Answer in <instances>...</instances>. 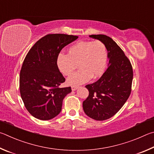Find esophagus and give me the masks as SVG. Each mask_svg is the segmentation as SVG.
<instances>
[{
  "mask_svg": "<svg viewBox=\"0 0 154 154\" xmlns=\"http://www.w3.org/2000/svg\"><path fill=\"white\" fill-rule=\"evenodd\" d=\"M78 88H79V87H78V86H73V87H72V91H75Z\"/></svg>",
  "mask_w": 154,
  "mask_h": 154,
  "instance_id": "34e87169",
  "label": "esophagus"
}]
</instances>
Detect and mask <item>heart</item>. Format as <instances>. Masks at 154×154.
Returning <instances> with one entry per match:
<instances>
[{"label":"heart","mask_w":154,"mask_h":154,"mask_svg":"<svg viewBox=\"0 0 154 154\" xmlns=\"http://www.w3.org/2000/svg\"><path fill=\"white\" fill-rule=\"evenodd\" d=\"M107 60V49L99 40L79 41L70 46L67 55L60 53L57 66L65 75H69L78 66L80 69L67 80L69 85L76 86L97 79L103 74Z\"/></svg>","instance_id":"b5f03b06"}]
</instances>
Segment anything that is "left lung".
I'll return each instance as SVG.
<instances>
[{"label": "left lung", "mask_w": 154, "mask_h": 154, "mask_svg": "<svg viewBox=\"0 0 154 154\" xmlns=\"http://www.w3.org/2000/svg\"><path fill=\"white\" fill-rule=\"evenodd\" d=\"M89 36L106 46L109 63L97 81L85 86L89 95L82 106L88 117L101 121L114 116L127 101L131 92L133 72L131 61L111 38L103 34Z\"/></svg>", "instance_id": "1"}]
</instances>
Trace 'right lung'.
<instances>
[{
    "label": "right lung",
    "mask_w": 154,
    "mask_h": 154,
    "mask_svg": "<svg viewBox=\"0 0 154 154\" xmlns=\"http://www.w3.org/2000/svg\"><path fill=\"white\" fill-rule=\"evenodd\" d=\"M79 36L63 34L46 35L35 43L23 62L20 91L26 108L32 116L48 120L60 113L71 87L60 88L65 78L57 66L62 48Z\"/></svg>",
    "instance_id": "obj_1"
}]
</instances>
